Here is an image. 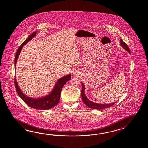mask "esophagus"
I'll return each instance as SVG.
<instances>
[{
  "instance_id": "esophagus-1",
  "label": "esophagus",
  "mask_w": 148,
  "mask_h": 148,
  "mask_svg": "<svg viewBox=\"0 0 148 148\" xmlns=\"http://www.w3.org/2000/svg\"><path fill=\"white\" fill-rule=\"evenodd\" d=\"M78 71H77V70H76V71H74L73 72V76H77V75H78Z\"/></svg>"
}]
</instances>
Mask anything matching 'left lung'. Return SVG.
Returning <instances> with one entry per match:
<instances>
[{
	"label": "left lung",
	"instance_id": "1",
	"mask_svg": "<svg viewBox=\"0 0 148 148\" xmlns=\"http://www.w3.org/2000/svg\"><path fill=\"white\" fill-rule=\"evenodd\" d=\"M120 45L123 47L124 49H125L126 51H127L130 54V49H129L127 45L126 44L125 42H124L122 39H120ZM81 84H82V91H81L82 100L83 101V102L85 103V105L89 108H93V109H96V110H101V109H103V108H109L110 106H113L114 104H115L116 103V102H114V103H110V104H99V103H96L91 101L86 96L85 91V85H84V84L82 82H81Z\"/></svg>",
	"mask_w": 148,
	"mask_h": 148
}]
</instances>
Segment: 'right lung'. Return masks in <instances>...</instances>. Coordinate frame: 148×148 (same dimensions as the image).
I'll return each instance as SVG.
<instances>
[{"mask_svg":"<svg viewBox=\"0 0 148 148\" xmlns=\"http://www.w3.org/2000/svg\"><path fill=\"white\" fill-rule=\"evenodd\" d=\"M37 32H34L32 33L20 45L18 49L17 50L15 58V69L16 70V63L20 53L22 50L23 47L25 44H27L29 41H31L33 38H34ZM71 75L69 74L68 75L63 76L62 78L58 79L56 83V85L54 86L52 90L47 95L40 98L30 97L24 94L17 84L16 75L15 78V85L16 91L20 98L29 107L38 110H47L52 108L59 103L62 89L63 88V86L66 84V82L71 79Z\"/></svg>","mask_w":148,"mask_h":148,"instance_id":"right-lung-1","label":"right lung"}]
</instances>
